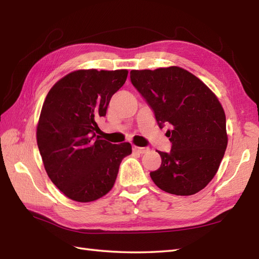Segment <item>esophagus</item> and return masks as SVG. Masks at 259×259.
<instances>
[{"label":"esophagus","mask_w":259,"mask_h":259,"mask_svg":"<svg viewBox=\"0 0 259 259\" xmlns=\"http://www.w3.org/2000/svg\"><path fill=\"white\" fill-rule=\"evenodd\" d=\"M148 150V148H141V147H137V146H134V151H136V152H138V153H145V152H147Z\"/></svg>","instance_id":"esophagus-1"}]
</instances>
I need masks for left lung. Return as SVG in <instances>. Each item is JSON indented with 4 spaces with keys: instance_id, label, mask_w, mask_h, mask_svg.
I'll return each mask as SVG.
<instances>
[{
    "instance_id": "obj_1",
    "label": "left lung",
    "mask_w": 259,
    "mask_h": 259,
    "mask_svg": "<svg viewBox=\"0 0 259 259\" xmlns=\"http://www.w3.org/2000/svg\"><path fill=\"white\" fill-rule=\"evenodd\" d=\"M130 79L155 112L159 125L169 123L171 142L150 177L161 190L190 196L217 174L228 144L226 115L216 95L183 68L131 70Z\"/></svg>"
}]
</instances>
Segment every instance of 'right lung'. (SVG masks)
I'll list each match as a JSON object with an SVG mask.
<instances>
[{
	"instance_id": "1",
	"label": "right lung",
	"mask_w": 259,
	"mask_h": 259,
	"mask_svg": "<svg viewBox=\"0 0 259 259\" xmlns=\"http://www.w3.org/2000/svg\"><path fill=\"white\" fill-rule=\"evenodd\" d=\"M128 70H76L54 84L41 109L36 141L45 169L64 196L95 201L112 189L129 142L113 145L96 136L111 97Z\"/></svg>"
}]
</instances>
